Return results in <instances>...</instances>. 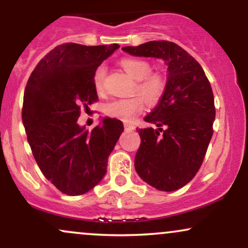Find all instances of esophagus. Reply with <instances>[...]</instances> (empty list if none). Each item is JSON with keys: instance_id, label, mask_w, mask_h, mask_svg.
<instances>
[{"instance_id": "obj_1", "label": "esophagus", "mask_w": 248, "mask_h": 248, "mask_svg": "<svg viewBox=\"0 0 248 248\" xmlns=\"http://www.w3.org/2000/svg\"><path fill=\"white\" fill-rule=\"evenodd\" d=\"M134 128H135V127H134L133 124H124V129H126V130H133Z\"/></svg>"}]
</instances>
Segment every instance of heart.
Returning <instances> with one entry per match:
<instances>
[{
  "label": "heart",
  "mask_w": 248,
  "mask_h": 248,
  "mask_svg": "<svg viewBox=\"0 0 248 248\" xmlns=\"http://www.w3.org/2000/svg\"><path fill=\"white\" fill-rule=\"evenodd\" d=\"M121 67L126 71L134 80H138L134 92L144 98L135 95L127 99H114L105 106V112L108 116L130 121L143 109V100L148 105H155L161 100L166 91L167 82L160 73H150L152 66L147 61L139 58H124L120 62ZM107 69L105 65H99L93 72V85L96 92L101 93L105 90Z\"/></svg>",
  "instance_id": "heart-1"
}]
</instances>
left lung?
<instances>
[{
    "label": "left lung",
    "instance_id": "1",
    "mask_svg": "<svg viewBox=\"0 0 248 248\" xmlns=\"http://www.w3.org/2000/svg\"><path fill=\"white\" fill-rule=\"evenodd\" d=\"M122 50L161 58L168 65L164 94L144 118L158 128H136L141 144L135 170L161 191L177 190L198 172L212 138L216 107L211 85L199 62L172 42L152 41Z\"/></svg>",
    "mask_w": 248,
    "mask_h": 248
}]
</instances>
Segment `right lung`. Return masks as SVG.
<instances>
[{"label": "right lung", "mask_w": 248, "mask_h": 248, "mask_svg": "<svg viewBox=\"0 0 248 248\" xmlns=\"http://www.w3.org/2000/svg\"><path fill=\"white\" fill-rule=\"evenodd\" d=\"M118 47L58 45L36 65L25 86L22 120L31 152L43 175L65 195H82L101 181L124 132L116 119H104L92 132L78 124L81 109L99 100L93 72Z\"/></svg>", "instance_id": "obj_1"}]
</instances>
